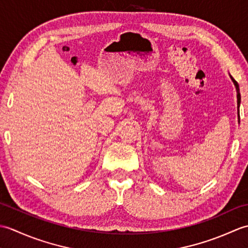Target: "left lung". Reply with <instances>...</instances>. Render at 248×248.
<instances>
[{"label": "left lung", "mask_w": 248, "mask_h": 248, "mask_svg": "<svg viewBox=\"0 0 248 248\" xmlns=\"http://www.w3.org/2000/svg\"><path fill=\"white\" fill-rule=\"evenodd\" d=\"M230 76V75H229ZM230 78H231V81L233 82V84H234V86H235V89H236V98H238V116H239V118H240V112H239V108H240V103H241V94H240V88H239V84L236 83V81L234 80V78L230 76Z\"/></svg>", "instance_id": "8db88e82"}]
</instances>
